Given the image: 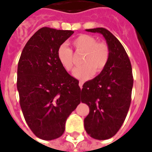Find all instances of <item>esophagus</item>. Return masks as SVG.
<instances>
[{"mask_svg":"<svg viewBox=\"0 0 152 152\" xmlns=\"http://www.w3.org/2000/svg\"><path fill=\"white\" fill-rule=\"evenodd\" d=\"M83 81H80V82H79V86H80V87L81 89L83 88Z\"/></svg>","mask_w":152,"mask_h":152,"instance_id":"34e87169","label":"esophagus"}]
</instances>
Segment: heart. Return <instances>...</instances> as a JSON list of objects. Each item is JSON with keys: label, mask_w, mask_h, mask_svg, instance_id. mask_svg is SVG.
<instances>
[{"label": "heart", "mask_w": 152, "mask_h": 152, "mask_svg": "<svg viewBox=\"0 0 152 152\" xmlns=\"http://www.w3.org/2000/svg\"><path fill=\"white\" fill-rule=\"evenodd\" d=\"M76 50L84 52L81 64L76 68L73 76L81 80H87L95 73L104 69L110 58V50L104 42H97L95 37L87 34H80L72 41ZM57 58L59 63L67 72L73 69L72 50L65 44H61L57 50Z\"/></svg>", "instance_id": "obj_1"}]
</instances>
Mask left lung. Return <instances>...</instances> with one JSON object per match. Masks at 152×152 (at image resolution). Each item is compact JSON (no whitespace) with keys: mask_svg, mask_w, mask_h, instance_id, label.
Segmentation results:
<instances>
[{"mask_svg":"<svg viewBox=\"0 0 152 152\" xmlns=\"http://www.w3.org/2000/svg\"><path fill=\"white\" fill-rule=\"evenodd\" d=\"M99 33L106 40L110 58L104 69L86 82L81 91V102L90 108L84 127L91 137H112L123 125L131 102L134 78L129 57L119 40L104 28L86 29Z\"/></svg>","mask_w":152,"mask_h":152,"instance_id":"left-lung-1","label":"left lung"}]
</instances>
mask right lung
<instances>
[{
  "label": "right lung",
  "instance_id": "obj_1",
  "mask_svg": "<svg viewBox=\"0 0 152 152\" xmlns=\"http://www.w3.org/2000/svg\"><path fill=\"white\" fill-rule=\"evenodd\" d=\"M73 33L43 27L28 40L18 61L21 108L32 132L43 140L63 134L65 121L81 101L79 81L57 58L58 48Z\"/></svg>",
  "mask_w": 152,
  "mask_h": 152
}]
</instances>
